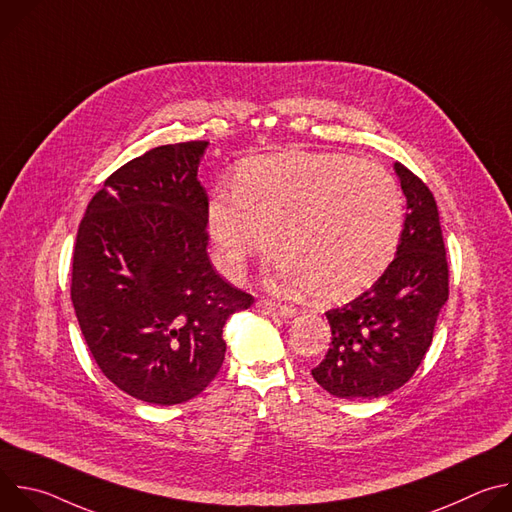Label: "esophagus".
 <instances>
[{
	"instance_id": "1",
	"label": "esophagus",
	"mask_w": 512,
	"mask_h": 512,
	"mask_svg": "<svg viewBox=\"0 0 512 512\" xmlns=\"http://www.w3.org/2000/svg\"><path fill=\"white\" fill-rule=\"evenodd\" d=\"M257 310L269 318H294L296 316L294 308H287V306H281V304H275L269 300L257 302Z\"/></svg>"
}]
</instances>
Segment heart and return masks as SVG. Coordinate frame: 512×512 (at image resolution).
Returning <instances> with one entry per match:
<instances>
[{"label":"heart","mask_w":512,"mask_h":512,"mask_svg":"<svg viewBox=\"0 0 512 512\" xmlns=\"http://www.w3.org/2000/svg\"><path fill=\"white\" fill-rule=\"evenodd\" d=\"M206 225L216 261L239 275L247 261L279 253L273 277L287 294L314 289L340 302L391 265L403 231V196L377 164L344 154L283 152L241 164L235 192H214Z\"/></svg>","instance_id":"heart-1"}]
</instances>
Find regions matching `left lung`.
I'll use <instances>...</instances> for the list:
<instances>
[{
	"mask_svg": "<svg viewBox=\"0 0 512 512\" xmlns=\"http://www.w3.org/2000/svg\"><path fill=\"white\" fill-rule=\"evenodd\" d=\"M395 174L407 198L397 257L371 289L326 312L332 342L312 371L340 399H377L403 387L429 350L448 302V261L440 212L429 188L403 164Z\"/></svg>",
	"mask_w": 512,
	"mask_h": 512,
	"instance_id": "8db88e82",
	"label": "left lung"
}]
</instances>
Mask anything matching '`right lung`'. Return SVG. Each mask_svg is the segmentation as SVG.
Wrapping results in <instances>:
<instances>
[{"label": "right lung", "mask_w": 512, "mask_h": 512, "mask_svg": "<svg viewBox=\"0 0 512 512\" xmlns=\"http://www.w3.org/2000/svg\"><path fill=\"white\" fill-rule=\"evenodd\" d=\"M206 145H160L113 172L72 255L70 298L95 362L123 393L154 405L208 387L225 360L227 320L253 304L206 253Z\"/></svg>", "instance_id": "right-lung-1"}]
</instances>
